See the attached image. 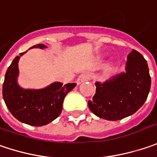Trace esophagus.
I'll list each match as a JSON object with an SVG mask.
<instances>
[{
  "label": "esophagus",
  "mask_w": 157,
  "mask_h": 157,
  "mask_svg": "<svg viewBox=\"0 0 157 157\" xmlns=\"http://www.w3.org/2000/svg\"><path fill=\"white\" fill-rule=\"evenodd\" d=\"M89 79V75L88 74H86V73H84V74H82L81 75H79V77L77 78V80H76V83L77 84H81L82 82H84L85 81H87Z\"/></svg>",
  "instance_id": "1"
}]
</instances>
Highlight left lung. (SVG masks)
<instances>
[{"mask_svg":"<svg viewBox=\"0 0 157 157\" xmlns=\"http://www.w3.org/2000/svg\"><path fill=\"white\" fill-rule=\"evenodd\" d=\"M126 59V71L96 82V94L89 101V108L101 119L113 121L131 116L147 100L151 86L147 60L135 50Z\"/></svg>","mask_w":157,"mask_h":157,"instance_id":"1","label":"left lung"}]
</instances>
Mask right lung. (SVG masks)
<instances>
[{"instance_id":"right-lung-1","label":"right lung","mask_w":157,"mask_h":157,"mask_svg":"<svg viewBox=\"0 0 157 157\" xmlns=\"http://www.w3.org/2000/svg\"><path fill=\"white\" fill-rule=\"evenodd\" d=\"M44 44H37L31 48L44 49ZM27 52V51H26ZM17 56L7 69L2 96L11 114L19 121L35 126H45L58 118L62 111V104L67 94L76 86V83L55 82L43 89H24L18 84V61L26 52Z\"/></svg>"}]
</instances>
